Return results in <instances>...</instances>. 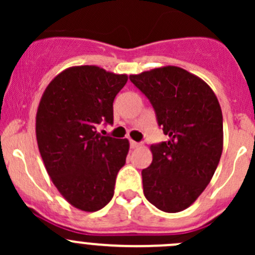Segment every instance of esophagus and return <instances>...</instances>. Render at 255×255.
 <instances>
[{"label": "esophagus", "mask_w": 255, "mask_h": 255, "mask_svg": "<svg viewBox=\"0 0 255 255\" xmlns=\"http://www.w3.org/2000/svg\"><path fill=\"white\" fill-rule=\"evenodd\" d=\"M129 146L132 149H134V148H137V146H139V143L134 142V140H129Z\"/></svg>", "instance_id": "1"}]
</instances>
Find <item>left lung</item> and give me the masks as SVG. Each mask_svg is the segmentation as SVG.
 <instances>
[{"mask_svg":"<svg viewBox=\"0 0 255 255\" xmlns=\"http://www.w3.org/2000/svg\"><path fill=\"white\" fill-rule=\"evenodd\" d=\"M149 100L166 142L151 144L153 161L142 170L143 191L164 212H180L212 179L223 146L220 104L206 82L177 66L130 75Z\"/></svg>","mask_w":255,"mask_h":255,"instance_id":"obj_1","label":"left lung"}]
</instances>
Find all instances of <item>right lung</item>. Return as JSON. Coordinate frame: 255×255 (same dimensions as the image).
I'll use <instances>...</instances> for the list:
<instances>
[{"label": "right lung", "instance_id": "add662e5", "mask_svg": "<svg viewBox=\"0 0 255 255\" xmlns=\"http://www.w3.org/2000/svg\"><path fill=\"white\" fill-rule=\"evenodd\" d=\"M127 80L97 66H75L59 74L40 100V155L56 189L79 210H101L115 194L129 144L99 128L113 125V100Z\"/></svg>", "mask_w": 255, "mask_h": 255}]
</instances>
